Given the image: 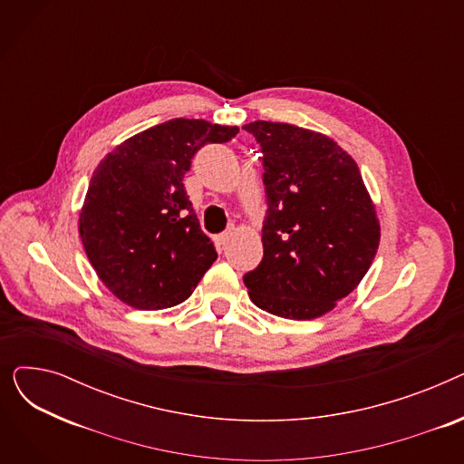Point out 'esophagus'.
Instances as JSON below:
<instances>
[{
  "instance_id": "esophagus-1",
  "label": "esophagus",
  "mask_w": 464,
  "mask_h": 464,
  "mask_svg": "<svg viewBox=\"0 0 464 464\" xmlns=\"http://www.w3.org/2000/svg\"><path fill=\"white\" fill-rule=\"evenodd\" d=\"M231 231H226V233H219V235H216L214 237V245L218 246V248H224L226 245H227V240L231 238Z\"/></svg>"
}]
</instances>
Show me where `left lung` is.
Instances as JSON below:
<instances>
[{"label":"left lung","mask_w":464,"mask_h":464,"mask_svg":"<svg viewBox=\"0 0 464 464\" xmlns=\"http://www.w3.org/2000/svg\"><path fill=\"white\" fill-rule=\"evenodd\" d=\"M263 152V259L245 275L261 310L287 320L331 312L367 275L380 219L355 160L320 131L284 121L245 126Z\"/></svg>","instance_id":"8db88e82"}]
</instances>
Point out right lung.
Segmentation results:
<instances>
[{
	"label": "right lung",
	"mask_w": 464,
	"mask_h": 464,
	"mask_svg": "<svg viewBox=\"0 0 464 464\" xmlns=\"http://www.w3.org/2000/svg\"><path fill=\"white\" fill-rule=\"evenodd\" d=\"M237 126L175 118L120 142L93 170L79 233L111 294L139 310L184 303L218 254L201 231L182 179L207 142Z\"/></svg>",
	"instance_id": "add662e5"
}]
</instances>
